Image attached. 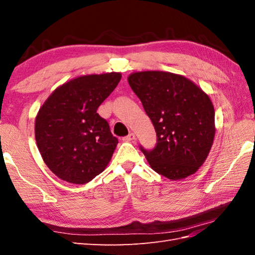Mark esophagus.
<instances>
[{
	"mask_svg": "<svg viewBox=\"0 0 255 255\" xmlns=\"http://www.w3.org/2000/svg\"><path fill=\"white\" fill-rule=\"evenodd\" d=\"M136 139V136H134V133H129L128 136H126V137H124L123 138V140L124 141H126V142H129V141H132V140H134Z\"/></svg>",
	"mask_w": 255,
	"mask_h": 255,
	"instance_id": "esophagus-1",
	"label": "esophagus"
}]
</instances>
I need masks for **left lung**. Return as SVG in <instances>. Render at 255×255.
<instances>
[{
    "mask_svg": "<svg viewBox=\"0 0 255 255\" xmlns=\"http://www.w3.org/2000/svg\"><path fill=\"white\" fill-rule=\"evenodd\" d=\"M128 82L156 132L152 150L140 147L150 166L172 181L202 166L215 138V110L209 96L183 75L134 72Z\"/></svg>",
    "mask_w": 255,
    "mask_h": 255,
    "instance_id": "8db88e82",
    "label": "left lung"
}]
</instances>
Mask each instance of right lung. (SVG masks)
Wrapping results in <instances>:
<instances>
[{
    "mask_svg": "<svg viewBox=\"0 0 255 255\" xmlns=\"http://www.w3.org/2000/svg\"><path fill=\"white\" fill-rule=\"evenodd\" d=\"M121 79L118 72L82 75L59 86L40 107L35 122L37 147L59 178L85 184L110 163L118 139L97 108Z\"/></svg>",
    "mask_w": 255,
    "mask_h": 255,
    "instance_id": "obj_1",
    "label": "right lung"
}]
</instances>
